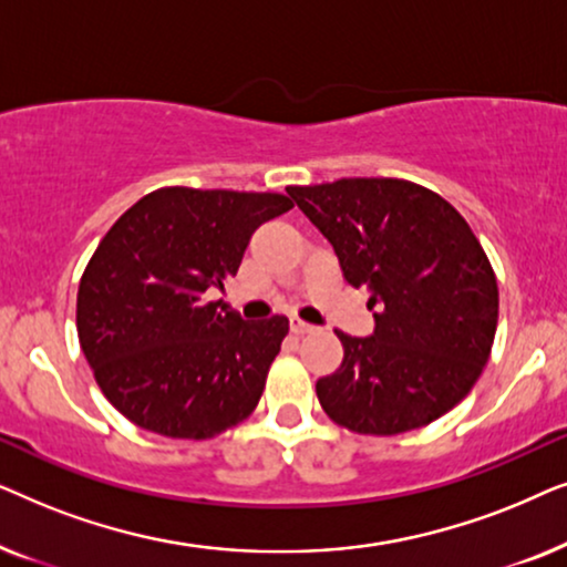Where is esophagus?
<instances>
[{
  "label": "esophagus",
  "instance_id": "1",
  "mask_svg": "<svg viewBox=\"0 0 567 567\" xmlns=\"http://www.w3.org/2000/svg\"><path fill=\"white\" fill-rule=\"evenodd\" d=\"M291 332H293V336H307V332H315V324L301 322V320H297V317H293V320H291Z\"/></svg>",
  "mask_w": 567,
  "mask_h": 567
}]
</instances>
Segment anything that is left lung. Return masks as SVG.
Masks as SVG:
<instances>
[{"mask_svg":"<svg viewBox=\"0 0 567 567\" xmlns=\"http://www.w3.org/2000/svg\"><path fill=\"white\" fill-rule=\"evenodd\" d=\"M286 193L377 309L371 338L336 330L343 363L317 382L330 421L394 436L449 413L483 374L498 324V281L464 216L400 177H340Z\"/></svg>","mask_w":567,"mask_h":567,"instance_id":"obj_1","label":"left lung"}]
</instances>
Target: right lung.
Here are the masks:
<instances>
[{
	"label": "right lung",
	"instance_id": "1",
	"mask_svg": "<svg viewBox=\"0 0 567 567\" xmlns=\"http://www.w3.org/2000/svg\"><path fill=\"white\" fill-rule=\"evenodd\" d=\"M281 193L159 188L100 239L76 291V332L107 402L138 429L214 439L260 402L289 320L245 322L208 289L237 276Z\"/></svg>",
	"mask_w": 567,
	"mask_h": 567
}]
</instances>
